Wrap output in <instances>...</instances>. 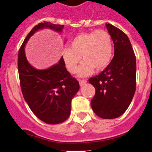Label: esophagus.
I'll list each match as a JSON object with an SVG mask.
<instances>
[{
    "label": "esophagus",
    "mask_w": 152,
    "mask_h": 152,
    "mask_svg": "<svg viewBox=\"0 0 152 152\" xmlns=\"http://www.w3.org/2000/svg\"><path fill=\"white\" fill-rule=\"evenodd\" d=\"M86 83H87V80H79V84H80L81 86L85 85Z\"/></svg>",
    "instance_id": "obj_1"
}]
</instances>
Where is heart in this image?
<instances>
[{
	"label": "heart",
	"mask_w": 152,
	"mask_h": 152,
	"mask_svg": "<svg viewBox=\"0 0 152 152\" xmlns=\"http://www.w3.org/2000/svg\"><path fill=\"white\" fill-rule=\"evenodd\" d=\"M70 48L62 50L64 64L70 73L77 72L81 59L83 62L78 71L81 77L91 73L94 68L100 71L105 68L113 55L114 45L111 34L98 30L80 34L69 44Z\"/></svg>",
	"instance_id": "heart-1"
}]
</instances>
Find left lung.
Masks as SVG:
<instances>
[{
    "label": "left lung",
    "mask_w": 152,
    "mask_h": 152,
    "mask_svg": "<svg viewBox=\"0 0 152 152\" xmlns=\"http://www.w3.org/2000/svg\"><path fill=\"white\" fill-rule=\"evenodd\" d=\"M114 43L111 63L89 82L95 88L91 102L92 109L104 119L118 118L130 105L136 89V58L128 36L120 29L106 24Z\"/></svg>",
    "instance_id": "left-lung-1"
}]
</instances>
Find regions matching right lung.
Wrapping results in <instances>:
<instances>
[{"label": "right lung", "mask_w": 152, "mask_h": 152, "mask_svg": "<svg viewBox=\"0 0 152 152\" xmlns=\"http://www.w3.org/2000/svg\"><path fill=\"white\" fill-rule=\"evenodd\" d=\"M64 27L45 21L34 26L24 39L18 56L20 88L24 100L34 115L44 122L56 124L67 120L71 114V99L78 91V81L67 71L62 57L48 69L37 70L27 60L24 47L38 30L49 28L61 32Z\"/></svg>", "instance_id": "add662e5"}]
</instances>
